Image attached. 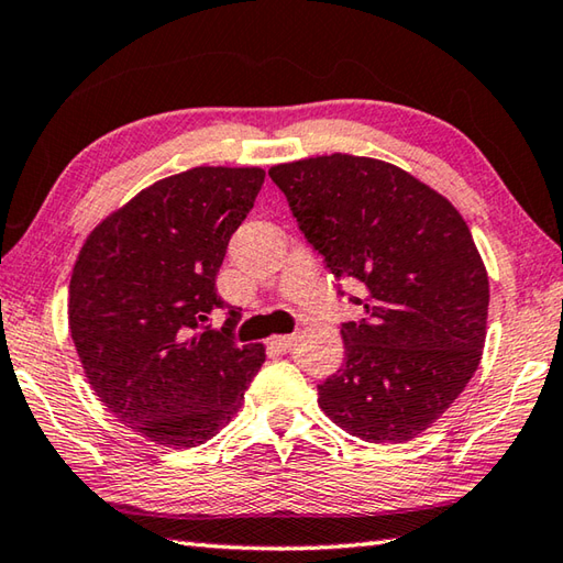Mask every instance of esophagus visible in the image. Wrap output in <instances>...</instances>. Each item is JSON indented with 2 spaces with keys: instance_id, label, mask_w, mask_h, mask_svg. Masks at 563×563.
<instances>
[{
  "instance_id": "obj_1",
  "label": "esophagus",
  "mask_w": 563,
  "mask_h": 563,
  "mask_svg": "<svg viewBox=\"0 0 563 563\" xmlns=\"http://www.w3.org/2000/svg\"><path fill=\"white\" fill-rule=\"evenodd\" d=\"M271 346H275V349H280V351H288V349H292V344H295V336L292 334H285V336H273L271 341H268Z\"/></svg>"
}]
</instances>
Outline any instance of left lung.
I'll use <instances>...</instances> for the list:
<instances>
[{
    "label": "left lung",
    "instance_id": "8db88e82",
    "mask_svg": "<svg viewBox=\"0 0 563 563\" xmlns=\"http://www.w3.org/2000/svg\"><path fill=\"white\" fill-rule=\"evenodd\" d=\"M268 175L334 278L366 288L351 297L366 314L341 324L344 366L317 385L319 407L363 442L422 434L464 393L486 344L488 273L464 217L376 158L332 153Z\"/></svg>",
    "mask_w": 563,
    "mask_h": 563
}]
</instances>
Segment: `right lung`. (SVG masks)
Wrapping results in <instances>:
<instances>
[{
  "label": "right lung",
  "mask_w": 563,
  "mask_h": 563,
  "mask_svg": "<svg viewBox=\"0 0 563 563\" xmlns=\"http://www.w3.org/2000/svg\"><path fill=\"white\" fill-rule=\"evenodd\" d=\"M261 168H200L153 183L109 214L77 256L68 322L85 376L121 424L151 442L205 444L266 361L234 341L217 295L229 239L256 202Z\"/></svg>",
  "instance_id": "right-lung-1"
}]
</instances>
